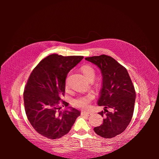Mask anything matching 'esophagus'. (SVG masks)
Listing matches in <instances>:
<instances>
[{
  "label": "esophagus",
  "instance_id": "34e87169",
  "mask_svg": "<svg viewBox=\"0 0 159 159\" xmlns=\"http://www.w3.org/2000/svg\"><path fill=\"white\" fill-rule=\"evenodd\" d=\"M81 115H85V116H89L91 115V113L89 111H81Z\"/></svg>",
  "mask_w": 159,
  "mask_h": 159
}]
</instances>
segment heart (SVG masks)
<instances>
[{"mask_svg": "<svg viewBox=\"0 0 159 159\" xmlns=\"http://www.w3.org/2000/svg\"><path fill=\"white\" fill-rule=\"evenodd\" d=\"M81 71L87 79L94 78L95 71L90 66H84L81 68ZM93 99V95L89 94L78 97L73 100V104L75 107L81 109H88L91 103V100Z\"/></svg>", "mask_w": 159, "mask_h": 159, "instance_id": "1", "label": "heart"}]
</instances>
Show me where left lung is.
I'll return each instance as SVG.
<instances>
[{
  "label": "left lung",
  "mask_w": 159,
  "mask_h": 159,
  "mask_svg": "<svg viewBox=\"0 0 159 159\" xmlns=\"http://www.w3.org/2000/svg\"><path fill=\"white\" fill-rule=\"evenodd\" d=\"M100 70L102 88L98 101L104 111L103 122L94 128L95 133L103 138H112L123 133L133 117L136 94L127 70L113 57L101 55L85 57Z\"/></svg>",
  "instance_id": "left-lung-1"
}]
</instances>
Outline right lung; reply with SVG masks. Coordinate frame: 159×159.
Wrapping results in <instances>:
<instances>
[{
    "label": "right lung",
    "instance_id": "obj_1",
    "mask_svg": "<svg viewBox=\"0 0 159 159\" xmlns=\"http://www.w3.org/2000/svg\"><path fill=\"white\" fill-rule=\"evenodd\" d=\"M83 58L51 54L31 73L24 91L25 111L31 125L42 136L50 139L63 137L80 115V111L68 107L65 101H62L64 110L58 105L64 96L67 75Z\"/></svg>",
    "mask_w": 159,
    "mask_h": 159
}]
</instances>
